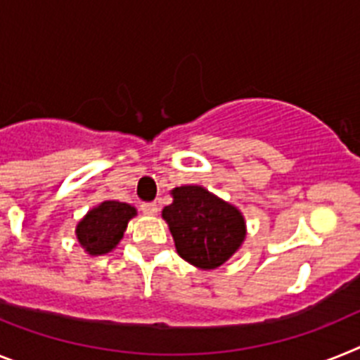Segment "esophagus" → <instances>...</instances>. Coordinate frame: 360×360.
Instances as JSON below:
<instances>
[{"label":"esophagus","instance_id":"34e87169","mask_svg":"<svg viewBox=\"0 0 360 360\" xmlns=\"http://www.w3.org/2000/svg\"><path fill=\"white\" fill-rule=\"evenodd\" d=\"M158 205H155V202H143L141 205V212L143 214H146V215H155L158 214Z\"/></svg>","mask_w":360,"mask_h":360}]
</instances>
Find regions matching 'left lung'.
I'll return each instance as SVG.
<instances>
[{"mask_svg": "<svg viewBox=\"0 0 360 360\" xmlns=\"http://www.w3.org/2000/svg\"><path fill=\"white\" fill-rule=\"evenodd\" d=\"M172 198V205L162 208V219L184 261L201 270H214L240 248L246 223L236 206L198 184L177 186Z\"/></svg>", "mask_w": 360, "mask_h": 360, "instance_id": "left-lung-1", "label": "left lung"}]
</instances>
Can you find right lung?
<instances>
[{"label": "right lung", "mask_w": 360, "mask_h": 360, "mask_svg": "<svg viewBox=\"0 0 360 360\" xmlns=\"http://www.w3.org/2000/svg\"><path fill=\"white\" fill-rule=\"evenodd\" d=\"M136 214V208L127 202L103 201L77 223L76 237L79 245L90 255L108 254L120 245L128 221Z\"/></svg>", "instance_id": "1"}]
</instances>
